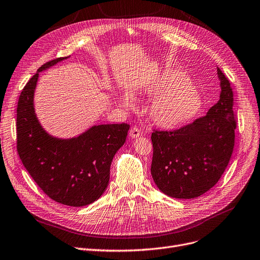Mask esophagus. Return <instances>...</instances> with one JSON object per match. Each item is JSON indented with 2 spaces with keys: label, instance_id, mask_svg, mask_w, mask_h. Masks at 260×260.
Here are the masks:
<instances>
[{
  "label": "esophagus",
  "instance_id": "esophagus-1",
  "mask_svg": "<svg viewBox=\"0 0 260 260\" xmlns=\"http://www.w3.org/2000/svg\"><path fill=\"white\" fill-rule=\"evenodd\" d=\"M140 135H141L140 128H138V127H136V126H133V127L131 128V131H129V136H131L133 139L138 138V137L140 136Z\"/></svg>",
  "mask_w": 260,
  "mask_h": 260
}]
</instances>
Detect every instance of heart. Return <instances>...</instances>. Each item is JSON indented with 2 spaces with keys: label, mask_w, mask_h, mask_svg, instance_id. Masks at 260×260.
<instances>
[{
  "label": "heart",
  "mask_w": 260,
  "mask_h": 260,
  "mask_svg": "<svg viewBox=\"0 0 260 260\" xmlns=\"http://www.w3.org/2000/svg\"><path fill=\"white\" fill-rule=\"evenodd\" d=\"M146 93L157 96L151 116L158 126L174 129L193 120L203 106V101L196 87L183 72L165 70L146 86ZM122 103L131 106L134 99L129 95L122 99Z\"/></svg>",
  "instance_id": "heart-1"
}]
</instances>
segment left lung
Segmentation results:
<instances>
[{
    "instance_id": "obj_1",
    "label": "left lung",
    "mask_w": 260,
    "mask_h": 260,
    "mask_svg": "<svg viewBox=\"0 0 260 260\" xmlns=\"http://www.w3.org/2000/svg\"><path fill=\"white\" fill-rule=\"evenodd\" d=\"M220 99L206 116L172 132L152 134L151 174L158 189L176 199H194L218 183L235 144L236 121L231 84L217 67Z\"/></svg>"
}]
</instances>
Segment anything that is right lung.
<instances>
[{"instance_id": "right-lung-1", "label": "right lung", "mask_w": 260, "mask_h": 260, "mask_svg": "<svg viewBox=\"0 0 260 260\" xmlns=\"http://www.w3.org/2000/svg\"><path fill=\"white\" fill-rule=\"evenodd\" d=\"M68 57L41 66L22 90L17 108V150L22 164L49 198L82 207L104 193L112 158L126 140L129 125L100 124L77 137H53L42 127L34 107L39 72Z\"/></svg>"}]
</instances>
